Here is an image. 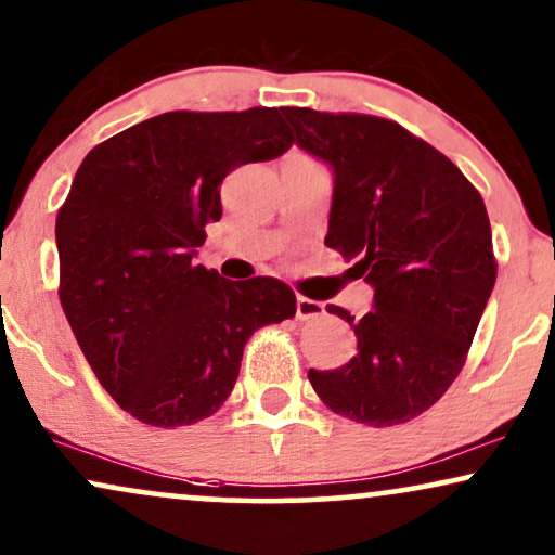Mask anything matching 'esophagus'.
<instances>
[{"label": "esophagus", "mask_w": 555, "mask_h": 555, "mask_svg": "<svg viewBox=\"0 0 555 555\" xmlns=\"http://www.w3.org/2000/svg\"><path fill=\"white\" fill-rule=\"evenodd\" d=\"M325 312V305L318 299H307V297H297V318L299 320H314Z\"/></svg>", "instance_id": "obj_1"}]
</instances>
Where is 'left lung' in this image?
Instances as JSON below:
<instances>
[{
  "label": "left lung",
  "instance_id": "left-lung-1",
  "mask_svg": "<svg viewBox=\"0 0 555 555\" xmlns=\"http://www.w3.org/2000/svg\"><path fill=\"white\" fill-rule=\"evenodd\" d=\"M299 149L335 171L327 248L353 258L374 286L356 320L359 353L335 371L310 369L318 397L371 427L402 425L446 395L466 363L496 282L492 228L461 168L395 120L359 112L282 107Z\"/></svg>",
  "mask_w": 555,
  "mask_h": 555
}]
</instances>
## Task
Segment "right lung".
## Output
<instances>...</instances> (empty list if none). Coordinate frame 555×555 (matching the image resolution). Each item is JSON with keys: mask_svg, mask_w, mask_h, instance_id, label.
<instances>
[{"mask_svg": "<svg viewBox=\"0 0 555 555\" xmlns=\"http://www.w3.org/2000/svg\"><path fill=\"white\" fill-rule=\"evenodd\" d=\"M282 109L164 112L94 145L55 217L59 297L107 395L140 423L220 410L258 327L294 318L292 286L228 282L194 263L222 217L220 184L289 151Z\"/></svg>", "mask_w": 555, "mask_h": 555, "instance_id": "add662e5", "label": "right lung"}]
</instances>
